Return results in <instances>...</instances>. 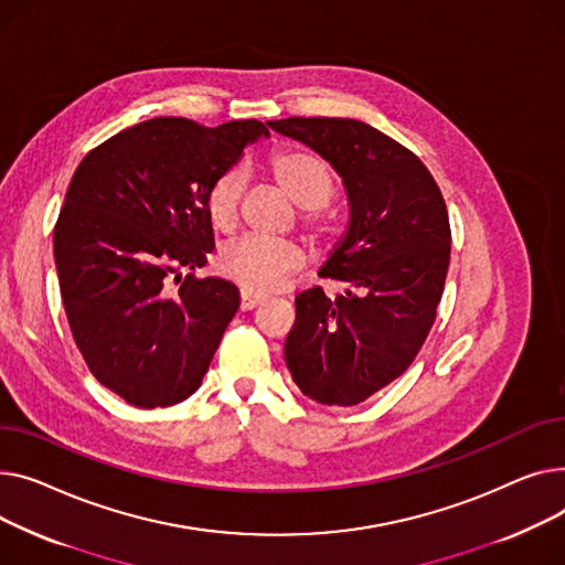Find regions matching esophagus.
Segmentation results:
<instances>
[{"label":"esophagus","mask_w":565,"mask_h":565,"mask_svg":"<svg viewBox=\"0 0 565 565\" xmlns=\"http://www.w3.org/2000/svg\"><path fill=\"white\" fill-rule=\"evenodd\" d=\"M267 298L259 296V294H253L248 289H242V310H253L257 306H262Z\"/></svg>","instance_id":"1"}]
</instances>
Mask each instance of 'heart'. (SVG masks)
Listing matches in <instances>:
<instances>
[{
	"label": "heart",
	"mask_w": 565,
	"mask_h": 565,
	"mask_svg": "<svg viewBox=\"0 0 565 565\" xmlns=\"http://www.w3.org/2000/svg\"><path fill=\"white\" fill-rule=\"evenodd\" d=\"M269 171L276 184L291 203L303 210L301 223L315 239H326L333 230L326 205L335 191V180L328 163L306 150H278L271 154ZM248 175L244 166L235 163L221 171L207 186L205 210L212 225L232 232L239 223ZM306 264V250L289 239L242 237L221 248L216 269L227 280L242 285L253 294L278 289L287 276Z\"/></svg>",
	"instance_id": "b5f03b06"
}]
</instances>
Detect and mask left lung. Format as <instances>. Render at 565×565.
Instances as JSON below:
<instances>
[{"mask_svg": "<svg viewBox=\"0 0 565 565\" xmlns=\"http://www.w3.org/2000/svg\"><path fill=\"white\" fill-rule=\"evenodd\" d=\"M267 125L333 163L349 193V232L319 274L347 291L296 296L285 360L317 404L355 406L411 367L436 321L451 253L445 198L417 154L367 122Z\"/></svg>", "mask_w": 565, "mask_h": 565, "instance_id": "left-lung-1", "label": "left lung"}]
</instances>
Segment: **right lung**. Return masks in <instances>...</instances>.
<instances>
[{"instance_id": "1", "label": "right lung", "mask_w": 565, "mask_h": 565, "mask_svg": "<svg viewBox=\"0 0 565 565\" xmlns=\"http://www.w3.org/2000/svg\"><path fill=\"white\" fill-rule=\"evenodd\" d=\"M269 137L259 120L161 116L93 148L54 225L65 317L90 374L131 406L184 402L203 383L239 289L180 276L207 262L210 182Z\"/></svg>"}]
</instances>
